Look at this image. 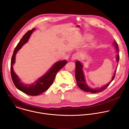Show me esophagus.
I'll use <instances>...</instances> for the list:
<instances>
[{"label":"esophagus","instance_id":"34e87169","mask_svg":"<svg viewBox=\"0 0 129 129\" xmlns=\"http://www.w3.org/2000/svg\"><path fill=\"white\" fill-rule=\"evenodd\" d=\"M78 59V53H75V54H73L72 55V58H71L72 60L74 61V60H76Z\"/></svg>","mask_w":129,"mask_h":129}]
</instances>
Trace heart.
Instances as JSON below:
<instances>
[{
    "label": "heart",
    "mask_w": 129,
    "mask_h": 129,
    "mask_svg": "<svg viewBox=\"0 0 129 129\" xmlns=\"http://www.w3.org/2000/svg\"><path fill=\"white\" fill-rule=\"evenodd\" d=\"M92 37L91 35H87V36L85 37V38H86L87 40H90V39H91L92 38ZM94 45V43L92 44V45Z\"/></svg>",
    "instance_id": "b5f03b06"
}]
</instances>
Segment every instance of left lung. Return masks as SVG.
Listing matches in <instances>:
<instances>
[{"mask_svg": "<svg viewBox=\"0 0 129 129\" xmlns=\"http://www.w3.org/2000/svg\"><path fill=\"white\" fill-rule=\"evenodd\" d=\"M114 46L115 47V49L117 50V52L118 53H119V50H118V44L116 42V41L115 40L113 44ZM116 59L117 62L119 61V54H117V57H116ZM76 80L77 82V84L78 85V86L79 87V88L80 89H81L82 90H84V91L86 92H90L91 93H97V92H101L104 91V90H105L106 89V88L110 85V84L111 83L110 82V83L108 84L107 85L104 86L103 87H101L100 88H96V89H92L90 87H89L88 86V85L86 84V82H85V78H84V76L83 74V72L82 70V68H83V65H82V64L80 63V61H78L76 62ZM116 72V69L115 71L114 75L112 79V81H113L115 78V73Z\"/></svg>", "mask_w": 129, "mask_h": 129, "instance_id": "obj_1", "label": "left lung"}]
</instances>
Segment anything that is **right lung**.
I'll list each match as a JSON object with an SVG mask.
<instances>
[{
	"label": "right lung",
	"instance_id": "right-lung-1",
	"mask_svg": "<svg viewBox=\"0 0 129 129\" xmlns=\"http://www.w3.org/2000/svg\"><path fill=\"white\" fill-rule=\"evenodd\" d=\"M34 29L35 28H33L31 30H28L23 36L22 38L18 43L14 50L11 62V75L15 86L18 89L21 91L23 93L31 96L38 95L46 91L53 83L57 73L67 63L66 61L58 62L53 65L45 75L39 78L33 84L27 85L22 83L14 72L13 69V65L15 63L16 53L28 41L31 34Z\"/></svg>",
	"mask_w": 129,
	"mask_h": 129
}]
</instances>
